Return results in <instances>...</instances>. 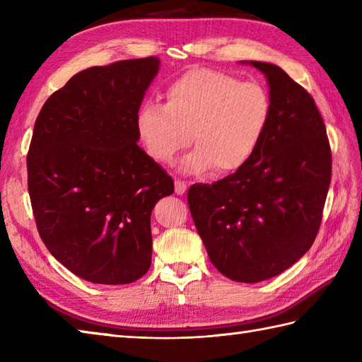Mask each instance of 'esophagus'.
Listing matches in <instances>:
<instances>
[{
    "instance_id": "1",
    "label": "esophagus",
    "mask_w": 362,
    "mask_h": 362,
    "mask_svg": "<svg viewBox=\"0 0 362 362\" xmlns=\"http://www.w3.org/2000/svg\"><path fill=\"white\" fill-rule=\"evenodd\" d=\"M187 191V182L183 180H175V193L177 194H183Z\"/></svg>"
}]
</instances>
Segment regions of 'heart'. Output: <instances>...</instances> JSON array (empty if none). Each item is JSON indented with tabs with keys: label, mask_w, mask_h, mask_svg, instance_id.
<instances>
[{
	"label": "heart",
	"mask_w": 362,
	"mask_h": 362,
	"mask_svg": "<svg viewBox=\"0 0 362 362\" xmlns=\"http://www.w3.org/2000/svg\"><path fill=\"white\" fill-rule=\"evenodd\" d=\"M166 103L146 101L136 113L144 151L171 163L191 141L183 158L187 173L214 166L219 174L240 171L255 156L272 118V99L257 82H240L209 68L191 70L169 83Z\"/></svg>",
	"instance_id": "1"
}]
</instances>
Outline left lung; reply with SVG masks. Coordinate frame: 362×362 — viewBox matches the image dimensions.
<instances>
[{"mask_svg": "<svg viewBox=\"0 0 362 362\" xmlns=\"http://www.w3.org/2000/svg\"><path fill=\"white\" fill-rule=\"evenodd\" d=\"M266 74L272 118L240 171L188 189V205L210 261L227 279L263 281L310 250L332 182V149L313 96L280 66Z\"/></svg>", "mask_w": 362, "mask_h": 362, "instance_id": "obj_1", "label": "left lung"}]
</instances>
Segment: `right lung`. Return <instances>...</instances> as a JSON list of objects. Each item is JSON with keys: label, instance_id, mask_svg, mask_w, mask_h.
I'll return each mask as SVG.
<instances>
[{"label": "right lung", "instance_id": "obj_1", "mask_svg": "<svg viewBox=\"0 0 362 362\" xmlns=\"http://www.w3.org/2000/svg\"><path fill=\"white\" fill-rule=\"evenodd\" d=\"M157 57L87 68L35 119L28 189L38 235L68 271L98 284L149 271L151 213L174 182L136 141V113Z\"/></svg>", "mask_w": 362, "mask_h": 362}]
</instances>
